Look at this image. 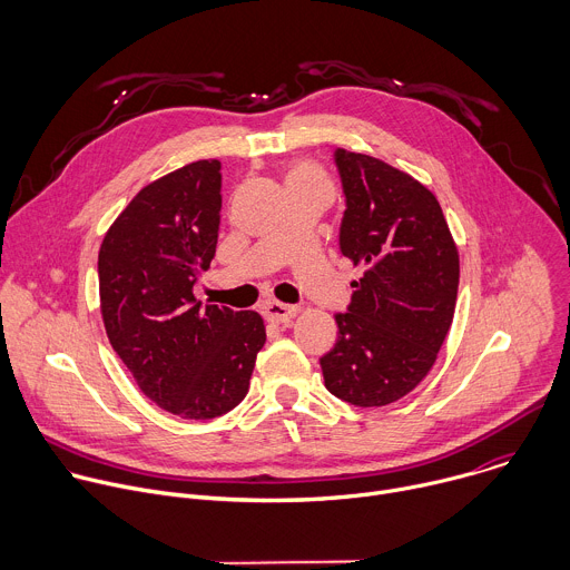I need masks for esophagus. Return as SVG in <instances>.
Returning <instances> with one entry per match:
<instances>
[{"instance_id": "1", "label": "esophagus", "mask_w": 570, "mask_h": 570, "mask_svg": "<svg viewBox=\"0 0 570 570\" xmlns=\"http://www.w3.org/2000/svg\"><path fill=\"white\" fill-rule=\"evenodd\" d=\"M297 306H291V304H282V302H275V299H271V302H266L264 304V313H266V317L271 320V322H288L291 317H295L297 315Z\"/></svg>"}]
</instances>
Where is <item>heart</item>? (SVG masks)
I'll list each match as a JSON object with an SVG mask.
<instances>
[{
    "mask_svg": "<svg viewBox=\"0 0 570 570\" xmlns=\"http://www.w3.org/2000/svg\"><path fill=\"white\" fill-rule=\"evenodd\" d=\"M286 180H306V183H324L320 169L311 161H297V165L288 171Z\"/></svg>",
    "mask_w": 570,
    "mask_h": 570,
    "instance_id": "heart-1",
    "label": "heart"
}]
</instances>
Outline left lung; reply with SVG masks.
<instances>
[{
    "instance_id": "obj_1",
    "label": "left lung",
    "mask_w": 570,
    "mask_h": 570,
    "mask_svg": "<svg viewBox=\"0 0 570 570\" xmlns=\"http://www.w3.org/2000/svg\"><path fill=\"white\" fill-rule=\"evenodd\" d=\"M345 214L341 253L365 273L352 282L338 341L320 358L327 390L361 409L387 405L431 372L451 330L460 259L438 198L385 161L334 150Z\"/></svg>"
}]
</instances>
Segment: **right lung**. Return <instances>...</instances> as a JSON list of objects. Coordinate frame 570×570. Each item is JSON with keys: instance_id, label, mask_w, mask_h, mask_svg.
<instances>
[{"instance_id": "add662e5", "label": "right lung", "mask_w": 570, "mask_h": 570, "mask_svg": "<svg viewBox=\"0 0 570 570\" xmlns=\"http://www.w3.org/2000/svg\"><path fill=\"white\" fill-rule=\"evenodd\" d=\"M220 200V161H191L146 185L99 250L110 345L139 390L183 420H214L238 405L266 343L259 313L194 297L216 255Z\"/></svg>"}]
</instances>
